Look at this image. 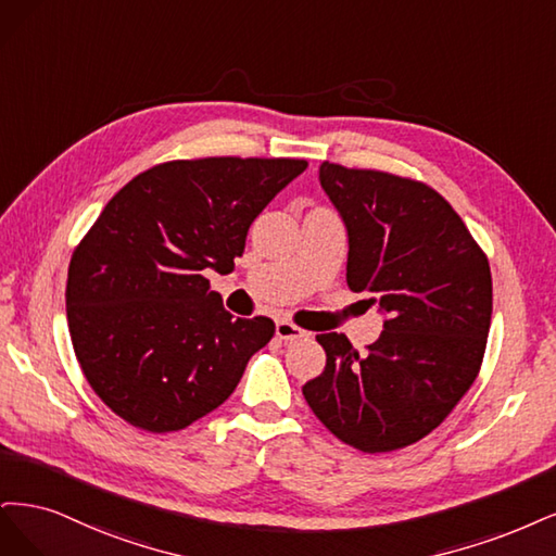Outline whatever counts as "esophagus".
I'll return each mask as SVG.
<instances>
[{
	"instance_id": "obj_1",
	"label": "esophagus",
	"mask_w": 556,
	"mask_h": 556,
	"mask_svg": "<svg viewBox=\"0 0 556 556\" xmlns=\"http://www.w3.org/2000/svg\"><path fill=\"white\" fill-rule=\"evenodd\" d=\"M275 334H277L279 339H283V342H293V339H302V337H307V330L298 328L295 324H291V320H277V326H275Z\"/></svg>"
}]
</instances>
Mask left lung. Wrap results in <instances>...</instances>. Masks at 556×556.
<instances>
[{"label":"left lung","instance_id":"obj_1","mask_svg":"<svg viewBox=\"0 0 556 556\" xmlns=\"http://www.w3.org/2000/svg\"><path fill=\"white\" fill-rule=\"evenodd\" d=\"M318 182L349 232V289L371 293L386 320L367 353L346 334H316L326 369L302 395L339 441L400 451L437 429L476 381L492 318L490 263L432 187L330 161Z\"/></svg>","mask_w":556,"mask_h":556}]
</instances>
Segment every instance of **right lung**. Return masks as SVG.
<instances>
[{"mask_svg": "<svg viewBox=\"0 0 556 556\" xmlns=\"http://www.w3.org/2000/svg\"><path fill=\"white\" fill-rule=\"evenodd\" d=\"M304 159L168 161L122 187L76 247L66 318L87 383L146 432L222 406L270 342V318H232L203 270L230 273L252 222Z\"/></svg>", "mask_w": 556, "mask_h": 556, "instance_id": "right-lung-1", "label": "right lung"}]
</instances>
